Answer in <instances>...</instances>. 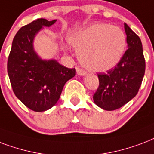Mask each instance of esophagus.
Segmentation results:
<instances>
[{"instance_id": "esophagus-1", "label": "esophagus", "mask_w": 154, "mask_h": 154, "mask_svg": "<svg viewBox=\"0 0 154 154\" xmlns=\"http://www.w3.org/2000/svg\"><path fill=\"white\" fill-rule=\"evenodd\" d=\"M76 72H77V75L80 76H83L87 75V72L85 71H83V69L79 68V67H77L76 68Z\"/></svg>"}]
</instances>
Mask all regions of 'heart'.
Listing matches in <instances>:
<instances>
[{"label": "heart", "instance_id": "1", "mask_svg": "<svg viewBox=\"0 0 154 154\" xmlns=\"http://www.w3.org/2000/svg\"><path fill=\"white\" fill-rule=\"evenodd\" d=\"M68 40L79 51L81 64L96 72L114 68L125 52V34L121 29L110 24L90 25L71 34Z\"/></svg>", "mask_w": 154, "mask_h": 154}]
</instances>
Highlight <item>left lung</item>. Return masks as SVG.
<instances>
[{"label": "left lung", "instance_id": "left-lung-1", "mask_svg": "<svg viewBox=\"0 0 154 154\" xmlns=\"http://www.w3.org/2000/svg\"><path fill=\"white\" fill-rule=\"evenodd\" d=\"M128 49L122 59L106 74H98L100 85L94 94L96 105L106 111L121 108L137 94L145 71L140 38L125 23Z\"/></svg>", "mask_w": 154, "mask_h": 154}]
</instances>
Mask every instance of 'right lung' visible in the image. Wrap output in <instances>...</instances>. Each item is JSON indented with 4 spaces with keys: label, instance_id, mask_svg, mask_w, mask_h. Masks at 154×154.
Listing matches in <instances>:
<instances>
[{
    "label": "right lung",
    "instance_id": "right-lung-1",
    "mask_svg": "<svg viewBox=\"0 0 154 154\" xmlns=\"http://www.w3.org/2000/svg\"><path fill=\"white\" fill-rule=\"evenodd\" d=\"M57 20L39 18L21 27L14 37L7 70L15 96L34 112H44L58 102L65 83L75 75V69L55 59H42L34 47L35 37Z\"/></svg>",
    "mask_w": 154,
    "mask_h": 154
}]
</instances>
